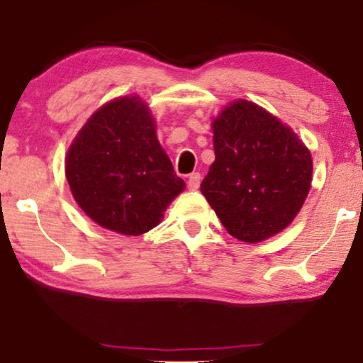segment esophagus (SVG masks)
Wrapping results in <instances>:
<instances>
[{
  "instance_id": "34e87169",
  "label": "esophagus",
  "mask_w": 363,
  "mask_h": 363,
  "mask_svg": "<svg viewBox=\"0 0 363 363\" xmlns=\"http://www.w3.org/2000/svg\"><path fill=\"white\" fill-rule=\"evenodd\" d=\"M199 184H201V174L192 172L189 179H187V187H189L191 191H197L199 189Z\"/></svg>"
}]
</instances>
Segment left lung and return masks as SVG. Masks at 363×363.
<instances>
[{"instance_id": "1", "label": "left lung", "mask_w": 363, "mask_h": 363, "mask_svg": "<svg viewBox=\"0 0 363 363\" xmlns=\"http://www.w3.org/2000/svg\"><path fill=\"white\" fill-rule=\"evenodd\" d=\"M216 159L201 184L231 236L259 242L300 213L311 186L310 150L268 110L236 100L214 118Z\"/></svg>"}]
</instances>
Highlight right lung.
I'll list each match as a JSON object with an SVG mask.
<instances>
[{
  "instance_id": "right-lung-1",
  "label": "right lung",
  "mask_w": 363,
  "mask_h": 363,
  "mask_svg": "<svg viewBox=\"0 0 363 363\" xmlns=\"http://www.w3.org/2000/svg\"><path fill=\"white\" fill-rule=\"evenodd\" d=\"M67 181L77 204L95 223L139 236L157 226L184 189L139 97H121L91 116L70 145Z\"/></svg>"
}]
</instances>
